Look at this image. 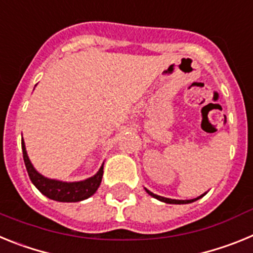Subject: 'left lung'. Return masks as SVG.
Wrapping results in <instances>:
<instances>
[{
  "instance_id": "left-lung-1",
  "label": "left lung",
  "mask_w": 253,
  "mask_h": 253,
  "mask_svg": "<svg viewBox=\"0 0 253 253\" xmlns=\"http://www.w3.org/2000/svg\"><path fill=\"white\" fill-rule=\"evenodd\" d=\"M146 191L149 194V195L152 196V198L157 199V200H160V202L167 203V204H190V203L199 200V199L203 198V196L207 194V193H205V194H203V195L198 196V198H195V199H190V200H176V199H169V198H163V196H160V195H156V194H153L152 191H149V190H147V189H146Z\"/></svg>"
}]
</instances>
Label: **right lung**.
Wrapping results in <instances>:
<instances>
[{"label": "right lung", "mask_w": 253, "mask_h": 253, "mask_svg": "<svg viewBox=\"0 0 253 253\" xmlns=\"http://www.w3.org/2000/svg\"><path fill=\"white\" fill-rule=\"evenodd\" d=\"M21 147L24 162H25L29 177H30L31 182L34 184V186L46 198L62 203L82 202L84 199H88L90 196H92L99 189L102 180V173H104V165L100 167V169L96 172L95 175L86 178V180L75 181V182L54 180V178L45 177L34 169L33 163L29 160L24 139L21 140Z\"/></svg>", "instance_id": "add662e5"}]
</instances>
